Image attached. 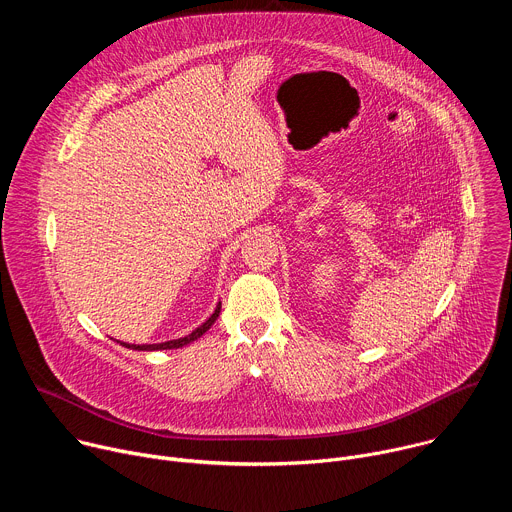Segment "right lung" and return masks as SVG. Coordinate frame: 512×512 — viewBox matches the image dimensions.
<instances>
[{"label":"right lung","instance_id":"right-lung-1","mask_svg":"<svg viewBox=\"0 0 512 512\" xmlns=\"http://www.w3.org/2000/svg\"><path fill=\"white\" fill-rule=\"evenodd\" d=\"M218 314H221V304L216 306V310L212 312V316L206 320V322H202L196 330H192L188 336H184V338H176V340H168V342H160V344H127V342H121V340H117L121 346H125V348H131V350H172V348H182V346H186V344H190V342H194V340H198L214 322H216V318H218Z\"/></svg>","mask_w":512,"mask_h":512}]
</instances>
